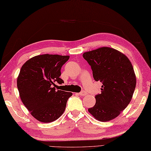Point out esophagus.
<instances>
[{"label":"esophagus","mask_w":151,"mask_h":151,"mask_svg":"<svg viewBox=\"0 0 151 151\" xmlns=\"http://www.w3.org/2000/svg\"><path fill=\"white\" fill-rule=\"evenodd\" d=\"M79 95L81 96H85L86 95H87V93H86L85 91H82L79 93Z\"/></svg>","instance_id":"1"}]
</instances>
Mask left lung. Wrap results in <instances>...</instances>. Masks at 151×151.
Masks as SVG:
<instances>
[{
	"label": "left lung",
	"mask_w": 151,
	"mask_h": 151,
	"mask_svg": "<svg viewBox=\"0 0 151 151\" xmlns=\"http://www.w3.org/2000/svg\"><path fill=\"white\" fill-rule=\"evenodd\" d=\"M91 66L95 81L102 82L101 93L88 111L96 119L108 121L117 117L131 101L136 78L129 58L115 49L101 47L83 54Z\"/></svg>",
	"instance_id": "8db88e82"
}]
</instances>
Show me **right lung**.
<instances>
[{
    "label": "right lung",
    "instance_id": "add662e5",
    "mask_svg": "<svg viewBox=\"0 0 151 151\" xmlns=\"http://www.w3.org/2000/svg\"><path fill=\"white\" fill-rule=\"evenodd\" d=\"M69 56L43 54L32 58L22 66L17 88L22 103L31 115L42 123L58 119L65 111L72 93L56 91L54 82L64 83L60 78L61 68Z\"/></svg>",
    "mask_w": 151,
    "mask_h": 151
}]
</instances>
